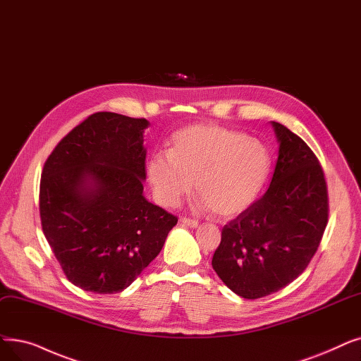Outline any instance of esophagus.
<instances>
[{"label":"esophagus","mask_w":361,"mask_h":361,"mask_svg":"<svg viewBox=\"0 0 361 361\" xmlns=\"http://www.w3.org/2000/svg\"><path fill=\"white\" fill-rule=\"evenodd\" d=\"M181 223H183V226H187L190 228H196L199 226V221H196V219H190V218H181Z\"/></svg>","instance_id":"1"}]
</instances>
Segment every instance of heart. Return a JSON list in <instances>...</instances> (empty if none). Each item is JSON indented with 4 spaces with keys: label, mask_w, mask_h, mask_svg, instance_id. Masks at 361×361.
Instances as JSON below:
<instances>
[{
    "label": "heart",
    "mask_w": 361,
    "mask_h": 361,
    "mask_svg": "<svg viewBox=\"0 0 361 361\" xmlns=\"http://www.w3.org/2000/svg\"><path fill=\"white\" fill-rule=\"evenodd\" d=\"M270 169V152L259 140L200 123L172 135L168 154L152 156L147 178L165 208L177 207L195 181L203 205L219 216H234L257 200Z\"/></svg>",
    "instance_id": "heart-1"
}]
</instances>
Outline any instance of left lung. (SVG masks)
<instances>
[{"label": "left lung", "mask_w": 361, "mask_h": 361, "mask_svg": "<svg viewBox=\"0 0 361 361\" xmlns=\"http://www.w3.org/2000/svg\"><path fill=\"white\" fill-rule=\"evenodd\" d=\"M279 156L269 190L221 231L212 269L234 293L257 300L288 286L314 257L327 224V189L316 154L271 121Z\"/></svg>", "instance_id": "1"}]
</instances>
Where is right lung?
<instances>
[{
    "mask_svg": "<svg viewBox=\"0 0 361 361\" xmlns=\"http://www.w3.org/2000/svg\"><path fill=\"white\" fill-rule=\"evenodd\" d=\"M149 125L97 112L61 140L44 165V236L69 281L87 292L127 289L178 221L143 193Z\"/></svg>",
    "mask_w": 361,
    "mask_h": 361,
    "instance_id": "obj_1",
    "label": "right lung"
}]
</instances>
